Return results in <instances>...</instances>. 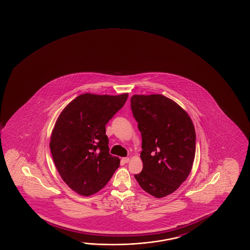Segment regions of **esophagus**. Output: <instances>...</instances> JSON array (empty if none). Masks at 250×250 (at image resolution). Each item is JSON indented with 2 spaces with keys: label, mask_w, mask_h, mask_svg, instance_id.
<instances>
[{
  "label": "esophagus",
  "mask_w": 250,
  "mask_h": 250,
  "mask_svg": "<svg viewBox=\"0 0 250 250\" xmlns=\"http://www.w3.org/2000/svg\"><path fill=\"white\" fill-rule=\"evenodd\" d=\"M130 161V159L129 158H122V160H121V162L123 163V164H126V163H128Z\"/></svg>",
  "instance_id": "34e87169"
}]
</instances>
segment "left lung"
Here are the masks:
<instances>
[{
    "label": "left lung",
    "mask_w": 250,
    "mask_h": 250,
    "mask_svg": "<svg viewBox=\"0 0 250 250\" xmlns=\"http://www.w3.org/2000/svg\"><path fill=\"white\" fill-rule=\"evenodd\" d=\"M132 114L142 137L141 188L156 198L176 191L187 180L195 156V130L188 114L163 95H133Z\"/></svg>",
    "instance_id": "left-lung-1"
}]
</instances>
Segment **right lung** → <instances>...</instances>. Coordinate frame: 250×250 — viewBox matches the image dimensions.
Masks as SVG:
<instances>
[{"label": "right lung", "mask_w": 250, "mask_h": 250, "mask_svg": "<svg viewBox=\"0 0 250 250\" xmlns=\"http://www.w3.org/2000/svg\"><path fill=\"white\" fill-rule=\"evenodd\" d=\"M128 94L85 93L72 100L55 124L49 147L62 179L80 195L90 196L108 183L120 160L110 154L105 125Z\"/></svg>", "instance_id": "right-lung-1"}]
</instances>
